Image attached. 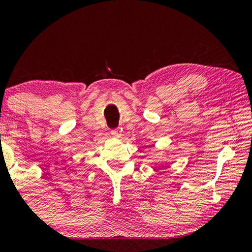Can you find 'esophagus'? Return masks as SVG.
Instances as JSON below:
<instances>
[{
	"instance_id": "34e87169",
	"label": "esophagus",
	"mask_w": 252,
	"mask_h": 252,
	"mask_svg": "<svg viewBox=\"0 0 252 252\" xmlns=\"http://www.w3.org/2000/svg\"><path fill=\"white\" fill-rule=\"evenodd\" d=\"M111 136L115 138V139H119V138H121L122 133H121V131H120V130H112L111 131Z\"/></svg>"
}]
</instances>
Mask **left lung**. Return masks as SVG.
I'll return each mask as SVG.
<instances>
[{"mask_svg":"<svg viewBox=\"0 0 252 252\" xmlns=\"http://www.w3.org/2000/svg\"><path fill=\"white\" fill-rule=\"evenodd\" d=\"M164 163H166V162H164ZM157 165H158V164H154V166H153V168H157Z\"/></svg>","mask_w":252,"mask_h":252,"instance_id":"obj_1","label":"left lung"}]
</instances>
